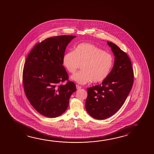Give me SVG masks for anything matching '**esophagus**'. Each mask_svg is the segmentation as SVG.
<instances>
[{
    "label": "esophagus",
    "mask_w": 154,
    "mask_h": 154,
    "mask_svg": "<svg viewBox=\"0 0 154 154\" xmlns=\"http://www.w3.org/2000/svg\"><path fill=\"white\" fill-rule=\"evenodd\" d=\"M76 88H77V90H78V89H80V88H82V86L78 85H76Z\"/></svg>",
    "instance_id": "esophagus-1"
}]
</instances>
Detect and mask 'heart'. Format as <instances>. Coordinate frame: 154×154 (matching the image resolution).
Wrapping results in <instances>:
<instances>
[{"label":"heart","mask_w":154,"mask_h":154,"mask_svg":"<svg viewBox=\"0 0 154 154\" xmlns=\"http://www.w3.org/2000/svg\"><path fill=\"white\" fill-rule=\"evenodd\" d=\"M63 66L69 73H74L80 64L82 70L71 76V79L80 84L92 81L101 82L106 79L113 66V58L96 45L90 43L78 45L74 51L64 55Z\"/></svg>","instance_id":"b5f03b06"}]
</instances>
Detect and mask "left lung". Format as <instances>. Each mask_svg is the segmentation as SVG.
Segmentation results:
<instances>
[{
	"mask_svg": "<svg viewBox=\"0 0 154 154\" xmlns=\"http://www.w3.org/2000/svg\"><path fill=\"white\" fill-rule=\"evenodd\" d=\"M107 44L115 56L113 67L101 84L87 88L86 110L98 120L108 118L118 111L133 84V69L130 58L114 43L107 42Z\"/></svg>",
	"mask_w": 154,
	"mask_h": 154,
	"instance_id": "obj_1",
	"label": "left lung"
}]
</instances>
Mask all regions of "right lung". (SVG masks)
Listing matches in <instances>:
<instances>
[{"instance_id":"add662e5","label":"right lung","mask_w":154,"mask_h":154,"mask_svg":"<svg viewBox=\"0 0 154 154\" xmlns=\"http://www.w3.org/2000/svg\"><path fill=\"white\" fill-rule=\"evenodd\" d=\"M76 36L61 35L46 38L30 51L24 64L23 84L26 96L39 113L49 118L61 116L68 108L69 99L76 91L68 81L63 66L66 47Z\"/></svg>"}]
</instances>
